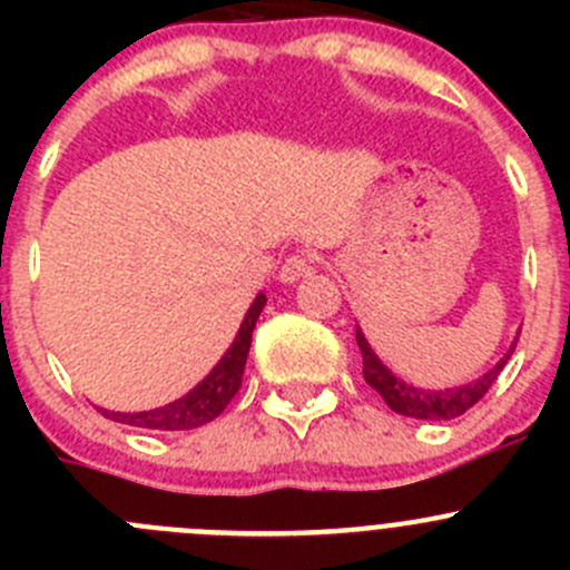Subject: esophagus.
<instances>
[{"label":"esophagus","mask_w":570,"mask_h":570,"mask_svg":"<svg viewBox=\"0 0 570 570\" xmlns=\"http://www.w3.org/2000/svg\"><path fill=\"white\" fill-rule=\"evenodd\" d=\"M314 264H317V256H312V253H292L284 262V267H281V281L284 284H295L303 275H312Z\"/></svg>","instance_id":"esophagus-1"}]
</instances>
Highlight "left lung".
I'll use <instances>...</instances> for the list:
<instances>
[{
    "mask_svg": "<svg viewBox=\"0 0 570 570\" xmlns=\"http://www.w3.org/2000/svg\"><path fill=\"white\" fill-rule=\"evenodd\" d=\"M355 342H358L361 355H364V381L386 400V405L392 407L394 413H400V416L430 419V422H433V419L435 422H439V419H455L469 411V407H474L476 402L488 394V389L497 383L499 372L504 370V364H508V358L515 350L513 344V347L508 350V355H504L488 375L476 377L469 386L446 389V392H424V389L407 386L405 381H396L392 372L381 364V358L372 353L370 342L364 338L361 327H355Z\"/></svg>",
    "mask_w": 570,
    "mask_h": 570,
    "instance_id": "8db88e82",
    "label": "left lung"
}]
</instances>
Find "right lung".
<instances>
[{"mask_svg": "<svg viewBox=\"0 0 570 570\" xmlns=\"http://www.w3.org/2000/svg\"><path fill=\"white\" fill-rule=\"evenodd\" d=\"M267 297L258 295L253 301V306L245 314L243 327H239L237 338L228 347V353L223 355L220 364L198 383L189 394H184L181 400L170 402V405L154 407V411H140V413H115V411H101L107 419L120 424H131V428H148V430H193L200 424L212 422L223 413V407L234 400V394L243 386V372L245 361H248L250 350V336L253 327H256L258 314H262Z\"/></svg>", "mask_w": 570, "mask_h": 570, "instance_id": "right-lung-1", "label": "right lung"}]
</instances>
